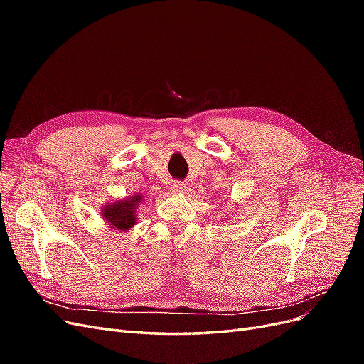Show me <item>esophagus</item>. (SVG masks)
I'll list each match as a JSON object with an SVG mask.
<instances>
[{
	"label": "esophagus",
	"instance_id": "1",
	"mask_svg": "<svg viewBox=\"0 0 364 364\" xmlns=\"http://www.w3.org/2000/svg\"><path fill=\"white\" fill-rule=\"evenodd\" d=\"M173 193H183L185 190H186V185L183 183V182H179V181H176V182H173L171 183V188H170Z\"/></svg>",
	"mask_w": 364,
	"mask_h": 364
}]
</instances>
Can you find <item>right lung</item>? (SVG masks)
Returning <instances> with one entry per match:
<instances>
[{"instance_id":"add662e5","label":"right lung","mask_w":364,"mask_h":364,"mask_svg":"<svg viewBox=\"0 0 364 364\" xmlns=\"http://www.w3.org/2000/svg\"><path fill=\"white\" fill-rule=\"evenodd\" d=\"M141 193L129 196L126 199L112 200L102 206V217L109 228L115 232H127L130 228H134L138 222V206L142 202Z\"/></svg>"}]
</instances>
